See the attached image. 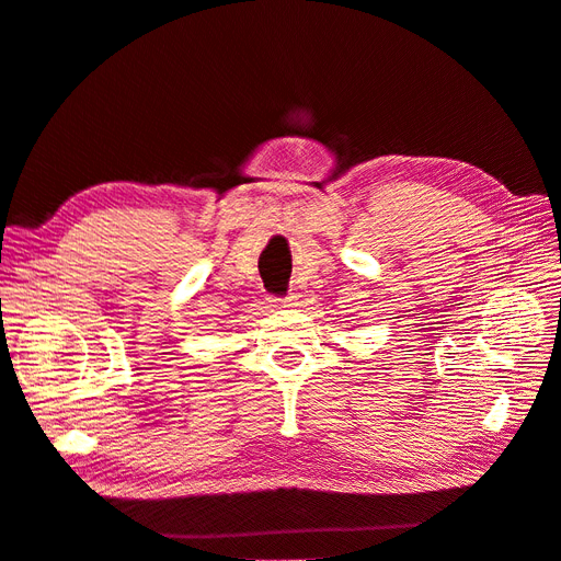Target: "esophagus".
Returning a JSON list of instances; mask_svg holds the SVG:
<instances>
[{
	"label": "esophagus",
	"mask_w": 561,
	"mask_h": 561,
	"mask_svg": "<svg viewBox=\"0 0 561 561\" xmlns=\"http://www.w3.org/2000/svg\"><path fill=\"white\" fill-rule=\"evenodd\" d=\"M270 302H275V305H279V307H291V305H296V296H284V298H273Z\"/></svg>",
	"instance_id": "esophagus-1"
}]
</instances>
